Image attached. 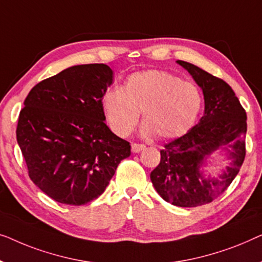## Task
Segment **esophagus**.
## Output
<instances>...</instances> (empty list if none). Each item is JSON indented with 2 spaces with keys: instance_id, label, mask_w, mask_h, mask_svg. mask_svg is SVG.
<instances>
[{
  "instance_id": "esophagus-1",
  "label": "esophagus",
  "mask_w": 262,
  "mask_h": 262,
  "mask_svg": "<svg viewBox=\"0 0 262 262\" xmlns=\"http://www.w3.org/2000/svg\"><path fill=\"white\" fill-rule=\"evenodd\" d=\"M142 149H145V145H139V143H132V152L139 153Z\"/></svg>"
}]
</instances>
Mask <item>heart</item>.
I'll return each mask as SVG.
<instances>
[{
	"mask_svg": "<svg viewBox=\"0 0 262 262\" xmlns=\"http://www.w3.org/2000/svg\"><path fill=\"white\" fill-rule=\"evenodd\" d=\"M202 103L196 85L161 70L133 73L123 89L110 86L101 98L103 113L116 135H129L142 113L141 135L158 134L161 139H174L189 132L200 116Z\"/></svg>",
	"mask_w": 262,
	"mask_h": 262,
	"instance_id": "obj_1",
	"label": "heart"
}]
</instances>
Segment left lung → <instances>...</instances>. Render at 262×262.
I'll use <instances>...</instances> for the list:
<instances>
[{
	"label": "left lung",
	"instance_id": "8db88e82",
	"mask_svg": "<svg viewBox=\"0 0 262 262\" xmlns=\"http://www.w3.org/2000/svg\"><path fill=\"white\" fill-rule=\"evenodd\" d=\"M203 91L204 114L196 126L160 150V164L150 172L154 189L182 208L212 202L230 185L246 156L247 115L233 89L191 62L177 60ZM223 151L230 165L217 176L206 173L209 158Z\"/></svg>",
	"mask_w": 262,
	"mask_h": 262
}]
</instances>
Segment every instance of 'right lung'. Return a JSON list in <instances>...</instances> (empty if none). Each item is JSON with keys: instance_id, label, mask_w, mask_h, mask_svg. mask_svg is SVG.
Instances as JSON below:
<instances>
[{"instance_id": "right-lung-1", "label": "right lung", "mask_w": 262, "mask_h": 262, "mask_svg": "<svg viewBox=\"0 0 262 262\" xmlns=\"http://www.w3.org/2000/svg\"><path fill=\"white\" fill-rule=\"evenodd\" d=\"M113 84L105 64L75 65L36 84L20 112L16 139L32 182L56 202L83 205L104 192L130 145L105 124Z\"/></svg>"}]
</instances>
